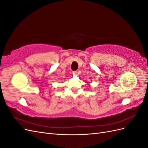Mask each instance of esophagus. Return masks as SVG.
I'll return each instance as SVG.
<instances>
[{"label":"esophagus","mask_w":148,"mask_h":148,"mask_svg":"<svg viewBox=\"0 0 148 148\" xmlns=\"http://www.w3.org/2000/svg\"><path fill=\"white\" fill-rule=\"evenodd\" d=\"M73 76H77V71H73Z\"/></svg>","instance_id":"1"}]
</instances>
